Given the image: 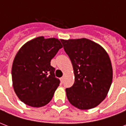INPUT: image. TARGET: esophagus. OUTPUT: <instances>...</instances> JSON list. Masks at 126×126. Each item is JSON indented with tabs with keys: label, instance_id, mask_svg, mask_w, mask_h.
<instances>
[{
	"label": "esophagus",
	"instance_id": "1",
	"mask_svg": "<svg viewBox=\"0 0 126 126\" xmlns=\"http://www.w3.org/2000/svg\"><path fill=\"white\" fill-rule=\"evenodd\" d=\"M60 80H61V83H63V82H64V77H61V79H60Z\"/></svg>",
	"mask_w": 126,
	"mask_h": 126
}]
</instances>
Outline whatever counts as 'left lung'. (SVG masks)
I'll use <instances>...</instances> for the list:
<instances>
[{
	"label": "left lung",
	"mask_w": 126,
	"mask_h": 126,
	"mask_svg": "<svg viewBox=\"0 0 126 126\" xmlns=\"http://www.w3.org/2000/svg\"><path fill=\"white\" fill-rule=\"evenodd\" d=\"M61 41L75 75L73 86L66 89L67 99L79 109L95 107L105 99L112 81V67L107 52L88 38Z\"/></svg>",
	"instance_id": "obj_1"
}]
</instances>
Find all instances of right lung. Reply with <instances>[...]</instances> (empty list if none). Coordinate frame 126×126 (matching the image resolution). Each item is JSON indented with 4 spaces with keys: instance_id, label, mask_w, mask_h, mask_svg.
Masks as SVG:
<instances>
[{
    "instance_id": "right-lung-1",
    "label": "right lung",
    "mask_w": 126,
    "mask_h": 126,
    "mask_svg": "<svg viewBox=\"0 0 126 126\" xmlns=\"http://www.w3.org/2000/svg\"><path fill=\"white\" fill-rule=\"evenodd\" d=\"M63 47L57 38L38 36L23 44L15 56L12 68L14 92L32 107H42L53 97L60 80L50 61Z\"/></svg>"
}]
</instances>
